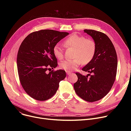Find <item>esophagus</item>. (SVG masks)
<instances>
[{
  "mask_svg": "<svg viewBox=\"0 0 131 131\" xmlns=\"http://www.w3.org/2000/svg\"><path fill=\"white\" fill-rule=\"evenodd\" d=\"M66 73L67 75H70V74H72V73L70 72H69V71H66Z\"/></svg>",
  "mask_w": 131,
  "mask_h": 131,
  "instance_id": "obj_1",
  "label": "esophagus"
}]
</instances>
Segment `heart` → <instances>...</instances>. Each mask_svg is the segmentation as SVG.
I'll use <instances>...</instances> for the list:
<instances>
[{"instance_id": "1", "label": "heart", "mask_w": 131, "mask_h": 131, "mask_svg": "<svg viewBox=\"0 0 131 131\" xmlns=\"http://www.w3.org/2000/svg\"><path fill=\"white\" fill-rule=\"evenodd\" d=\"M66 47L74 48L73 57L72 60H65L61 61L59 67L66 71H72L79 67L82 63L87 64L93 59L96 51V43L93 40L86 39L84 37L77 34H72L63 42ZM54 56L61 60L63 58V50L61 46L56 44L52 49Z\"/></svg>"}]
</instances>
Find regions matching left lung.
<instances>
[{
    "instance_id": "1",
    "label": "left lung",
    "mask_w": 131,
    "mask_h": 131,
    "mask_svg": "<svg viewBox=\"0 0 131 131\" xmlns=\"http://www.w3.org/2000/svg\"><path fill=\"white\" fill-rule=\"evenodd\" d=\"M84 32L93 38L97 48L92 60L82 68L90 74L84 76L76 73L78 80L74 88L81 98L94 102L104 98L112 89L116 76L117 57L112 42L105 33L86 29Z\"/></svg>"
}]
</instances>
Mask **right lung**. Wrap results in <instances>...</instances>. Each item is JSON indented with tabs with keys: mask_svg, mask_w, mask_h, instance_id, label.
<instances>
[{
	"mask_svg": "<svg viewBox=\"0 0 131 131\" xmlns=\"http://www.w3.org/2000/svg\"><path fill=\"white\" fill-rule=\"evenodd\" d=\"M68 34L42 30L29 34L20 45L17 56L18 77L24 90L32 98L39 101L51 98L57 92L60 81L65 78L64 70L47 71L57 66L53 48Z\"/></svg>",
	"mask_w": 131,
	"mask_h": 131,
	"instance_id": "add662e5",
	"label": "right lung"
}]
</instances>
